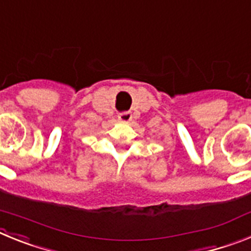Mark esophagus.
Instances as JSON below:
<instances>
[{
	"label": "esophagus",
	"mask_w": 251,
	"mask_h": 251,
	"mask_svg": "<svg viewBox=\"0 0 251 251\" xmlns=\"http://www.w3.org/2000/svg\"><path fill=\"white\" fill-rule=\"evenodd\" d=\"M118 119L123 123H128L129 121H132V113L129 112H123L118 115Z\"/></svg>",
	"instance_id": "obj_1"
}]
</instances>
